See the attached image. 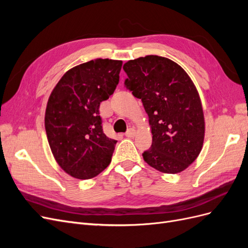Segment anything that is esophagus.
I'll use <instances>...</instances> for the list:
<instances>
[{
	"label": "esophagus",
	"mask_w": 248,
	"mask_h": 248,
	"mask_svg": "<svg viewBox=\"0 0 248 248\" xmlns=\"http://www.w3.org/2000/svg\"><path fill=\"white\" fill-rule=\"evenodd\" d=\"M125 136H126L127 138H133L134 136H136V129L129 128L128 130H127V131L125 132Z\"/></svg>",
	"instance_id": "obj_1"
}]
</instances>
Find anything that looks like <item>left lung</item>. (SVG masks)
Returning <instances> with one entry per match:
<instances>
[{"instance_id": "8db88e82", "label": "left lung", "mask_w": 248, "mask_h": 248, "mask_svg": "<svg viewBox=\"0 0 248 248\" xmlns=\"http://www.w3.org/2000/svg\"><path fill=\"white\" fill-rule=\"evenodd\" d=\"M124 85L141 99L151 126L152 145L142 153L157 170L177 174L199 156L205 122L199 93L181 66L168 58L146 56L124 64Z\"/></svg>"}]
</instances>
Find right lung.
<instances>
[{
    "label": "right lung",
    "mask_w": 248,
    "mask_h": 248,
    "mask_svg": "<svg viewBox=\"0 0 248 248\" xmlns=\"http://www.w3.org/2000/svg\"><path fill=\"white\" fill-rule=\"evenodd\" d=\"M122 61L96 59L73 67L49 96L46 130L59 166L78 179H90L111 161L116 140L103 132L100 102L114 94Z\"/></svg>",
    "instance_id": "add662e5"
}]
</instances>
